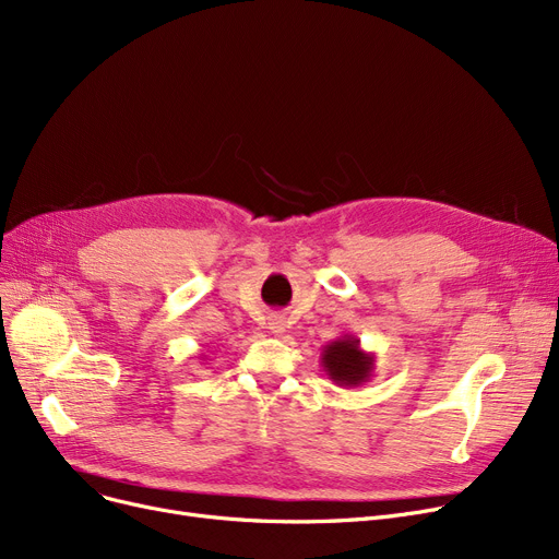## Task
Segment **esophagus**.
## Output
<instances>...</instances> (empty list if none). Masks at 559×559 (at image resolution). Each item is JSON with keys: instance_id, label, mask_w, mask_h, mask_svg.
I'll return each mask as SVG.
<instances>
[{"instance_id": "34e87169", "label": "esophagus", "mask_w": 559, "mask_h": 559, "mask_svg": "<svg viewBox=\"0 0 559 559\" xmlns=\"http://www.w3.org/2000/svg\"><path fill=\"white\" fill-rule=\"evenodd\" d=\"M271 330L273 332H282L284 328H282V321H271Z\"/></svg>"}]
</instances>
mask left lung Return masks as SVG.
<instances>
[{"label": "left lung", "instance_id": "left-lung-1", "mask_svg": "<svg viewBox=\"0 0 559 559\" xmlns=\"http://www.w3.org/2000/svg\"><path fill=\"white\" fill-rule=\"evenodd\" d=\"M321 366L334 384L343 389H353L366 384L373 378L376 355L366 353L357 336L345 334L325 345L321 353Z\"/></svg>", "mask_w": 559, "mask_h": 559}]
</instances>
